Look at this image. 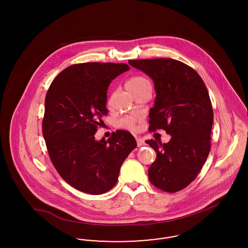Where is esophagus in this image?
<instances>
[{
  "label": "esophagus",
  "mask_w": 248,
  "mask_h": 248,
  "mask_svg": "<svg viewBox=\"0 0 248 248\" xmlns=\"http://www.w3.org/2000/svg\"><path fill=\"white\" fill-rule=\"evenodd\" d=\"M137 144L139 147H141L145 145V141L142 140L141 138H137Z\"/></svg>",
  "instance_id": "esophagus-1"
}]
</instances>
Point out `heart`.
Returning <instances> with one entry per match:
<instances>
[{
  "mask_svg": "<svg viewBox=\"0 0 248 248\" xmlns=\"http://www.w3.org/2000/svg\"><path fill=\"white\" fill-rule=\"evenodd\" d=\"M148 86H151L150 81L142 76H134L126 82V88L133 95L144 90ZM140 121V117L138 115H127L120 119L117 125L120 128L133 131L137 129V124Z\"/></svg>",
  "mask_w": 248,
  "mask_h": 248,
  "instance_id": "1",
  "label": "heart"
}]
</instances>
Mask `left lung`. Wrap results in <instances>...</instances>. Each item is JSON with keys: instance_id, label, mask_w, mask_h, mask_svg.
Listing matches in <instances>:
<instances>
[{"instance_id": "8db88e82", "label": "left lung", "mask_w": 248, "mask_h": 248, "mask_svg": "<svg viewBox=\"0 0 248 248\" xmlns=\"http://www.w3.org/2000/svg\"><path fill=\"white\" fill-rule=\"evenodd\" d=\"M154 82L156 97L150 109L149 131L165 130L171 140H147L156 153L149 179L156 188L177 192L198 176L211 149L213 108L200 75L173 59L128 60Z\"/></svg>"}]
</instances>
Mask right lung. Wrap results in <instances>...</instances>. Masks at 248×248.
I'll return each mask as SVG.
<instances>
[{
  "label": "right lung",
  "mask_w": 248,
  "mask_h": 248,
  "mask_svg": "<svg viewBox=\"0 0 248 248\" xmlns=\"http://www.w3.org/2000/svg\"><path fill=\"white\" fill-rule=\"evenodd\" d=\"M130 70L124 63H80L53 80L45 101L43 135L52 164L68 184L90 194H102L118 180L121 165L137 147L127 131L107 140H94L108 114L107 90L114 78Z\"/></svg>",
  "instance_id": "add662e5"
}]
</instances>
